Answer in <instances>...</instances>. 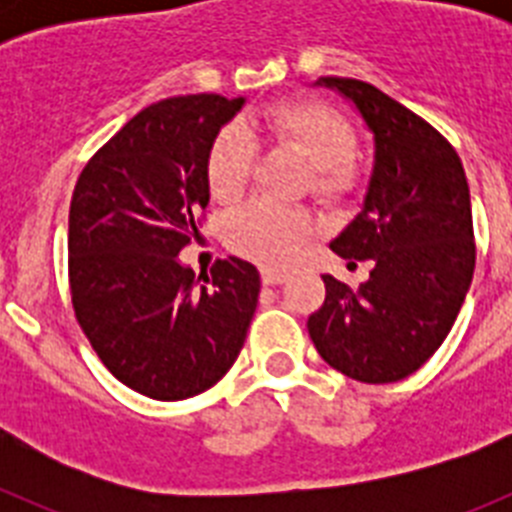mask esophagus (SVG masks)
<instances>
[{
    "instance_id": "esophagus-1",
    "label": "esophagus",
    "mask_w": 512,
    "mask_h": 512,
    "mask_svg": "<svg viewBox=\"0 0 512 512\" xmlns=\"http://www.w3.org/2000/svg\"><path fill=\"white\" fill-rule=\"evenodd\" d=\"M284 279H287V274H284V271H274V269L261 271V282L269 284V287H274V284H282Z\"/></svg>"
}]
</instances>
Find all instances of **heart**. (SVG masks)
<instances>
[{
    "instance_id": "b5f03b06",
    "label": "heart",
    "mask_w": 512,
    "mask_h": 512,
    "mask_svg": "<svg viewBox=\"0 0 512 512\" xmlns=\"http://www.w3.org/2000/svg\"><path fill=\"white\" fill-rule=\"evenodd\" d=\"M266 135L292 148L312 166V189L336 197L356 179V133L333 107L315 99H284L261 112ZM256 161V138L241 122H230L207 151V187L212 200L233 205L243 197ZM318 233V220L300 207L253 200L228 220V246L266 269H287Z\"/></svg>"
}]
</instances>
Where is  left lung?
<instances>
[{
	"label": "left lung",
	"instance_id": "left-lung-1",
	"mask_svg": "<svg viewBox=\"0 0 512 512\" xmlns=\"http://www.w3.org/2000/svg\"><path fill=\"white\" fill-rule=\"evenodd\" d=\"M374 133L364 207L330 248L372 261L348 287L325 274V302L307 318L318 354L366 384L418 372L449 336L474 274L472 200L461 158L433 125L359 79L323 76Z\"/></svg>",
	"mask_w": 512,
	"mask_h": 512
}]
</instances>
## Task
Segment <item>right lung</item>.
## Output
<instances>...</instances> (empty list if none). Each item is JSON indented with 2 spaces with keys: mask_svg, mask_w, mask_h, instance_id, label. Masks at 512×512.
Instances as JSON below:
<instances>
[{
  "mask_svg": "<svg viewBox=\"0 0 512 512\" xmlns=\"http://www.w3.org/2000/svg\"><path fill=\"white\" fill-rule=\"evenodd\" d=\"M243 97L187 94L140 110L84 166L69 210L76 320L102 364L153 400L210 390L241 354L256 266L228 256L194 274L179 251L210 202L207 151Z\"/></svg>",
  "mask_w": 512,
  "mask_h": 512,
  "instance_id": "obj_1",
  "label": "right lung"
}]
</instances>
